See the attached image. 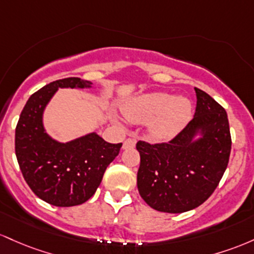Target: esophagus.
Instances as JSON below:
<instances>
[{
  "label": "esophagus",
  "instance_id": "34e87169",
  "mask_svg": "<svg viewBox=\"0 0 254 254\" xmlns=\"http://www.w3.org/2000/svg\"><path fill=\"white\" fill-rule=\"evenodd\" d=\"M135 146V140L134 139H126L124 141V145H122V149L127 150V149H132V147Z\"/></svg>",
  "mask_w": 254,
  "mask_h": 254
}]
</instances>
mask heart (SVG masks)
Instances as JSON below:
<instances>
[{
    "mask_svg": "<svg viewBox=\"0 0 254 254\" xmlns=\"http://www.w3.org/2000/svg\"><path fill=\"white\" fill-rule=\"evenodd\" d=\"M124 114L135 124L149 122V134L155 140H170L186 127L192 118V103L184 96L146 93L124 105Z\"/></svg>",
    "mask_w": 254,
    "mask_h": 254,
    "instance_id": "b5f03b06",
    "label": "heart"
}]
</instances>
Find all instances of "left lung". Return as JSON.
<instances>
[{
    "label": "left lung",
    "instance_id": "1",
    "mask_svg": "<svg viewBox=\"0 0 254 254\" xmlns=\"http://www.w3.org/2000/svg\"><path fill=\"white\" fill-rule=\"evenodd\" d=\"M194 90V118L175 138L153 145L136 142L139 194L157 211L181 213L198 207L218 186L229 162L226 110L206 92Z\"/></svg>",
    "mask_w": 254,
    "mask_h": 254
}]
</instances>
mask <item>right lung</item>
Instances as JSON below:
<instances>
[{
	"instance_id": "obj_1",
	"label": "right lung",
	"mask_w": 254,
	"mask_h": 254,
	"mask_svg": "<svg viewBox=\"0 0 254 254\" xmlns=\"http://www.w3.org/2000/svg\"><path fill=\"white\" fill-rule=\"evenodd\" d=\"M92 82L65 78L45 85L28 98L15 129V155L33 193L51 205H80L95 194L107 167L122 144H110L96 132L60 142L45 132L43 114L59 89H90Z\"/></svg>"
}]
</instances>
